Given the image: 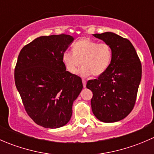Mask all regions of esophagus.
<instances>
[{
    "label": "esophagus",
    "instance_id": "esophagus-1",
    "mask_svg": "<svg viewBox=\"0 0 154 154\" xmlns=\"http://www.w3.org/2000/svg\"><path fill=\"white\" fill-rule=\"evenodd\" d=\"M82 81H83V87H86V80H85V79H83V80H82Z\"/></svg>",
    "mask_w": 154,
    "mask_h": 154
}]
</instances>
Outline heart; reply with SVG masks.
<instances>
[{
	"label": "heart",
	"instance_id": "heart-1",
	"mask_svg": "<svg viewBox=\"0 0 154 154\" xmlns=\"http://www.w3.org/2000/svg\"><path fill=\"white\" fill-rule=\"evenodd\" d=\"M72 51H66L63 54V62L66 70L75 74L82 63L78 74L82 77L99 76L103 74L109 66L112 57V48L106 42L82 38L74 43Z\"/></svg>",
	"mask_w": 154,
	"mask_h": 154
}]
</instances>
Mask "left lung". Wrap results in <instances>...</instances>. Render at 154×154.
<instances>
[{
    "mask_svg": "<svg viewBox=\"0 0 154 154\" xmlns=\"http://www.w3.org/2000/svg\"><path fill=\"white\" fill-rule=\"evenodd\" d=\"M110 45L111 63L97 79L87 82L91 90L93 114L98 120L112 123L122 120L133 110L142 79V64L136 50L127 38L111 32L93 34Z\"/></svg>",
    "mask_w": 154,
    "mask_h": 154,
    "instance_id": "1",
    "label": "left lung"
}]
</instances>
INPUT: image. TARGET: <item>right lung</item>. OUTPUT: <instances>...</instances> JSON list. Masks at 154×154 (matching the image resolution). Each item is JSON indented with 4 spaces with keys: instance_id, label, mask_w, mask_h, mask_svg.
<instances>
[{
    "instance_id": "obj_1",
    "label": "right lung",
    "mask_w": 154,
    "mask_h": 154,
    "mask_svg": "<svg viewBox=\"0 0 154 154\" xmlns=\"http://www.w3.org/2000/svg\"><path fill=\"white\" fill-rule=\"evenodd\" d=\"M74 41L70 35L40 36L20 51L15 83L28 116L38 125L59 128L72 115L73 102L83 83L66 71L63 54Z\"/></svg>"
}]
</instances>
